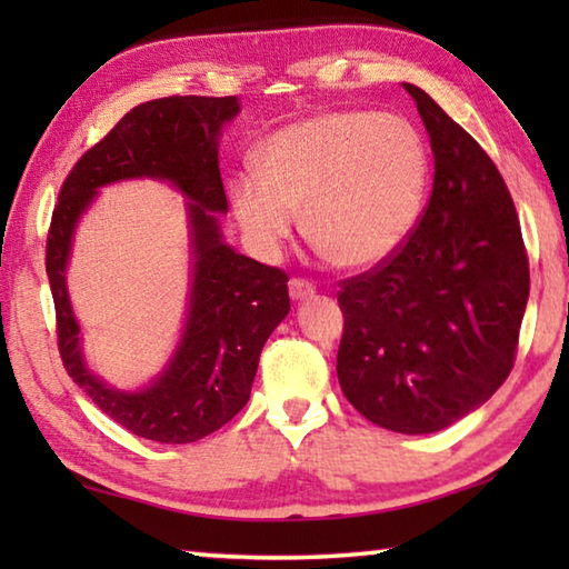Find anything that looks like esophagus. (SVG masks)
<instances>
[{
    "label": "esophagus",
    "mask_w": 569,
    "mask_h": 569,
    "mask_svg": "<svg viewBox=\"0 0 569 569\" xmlns=\"http://www.w3.org/2000/svg\"><path fill=\"white\" fill-rule=\"evenodd\" d=\"M288 293H291L293 301H306V298H311L316 293V286L308 283L306 278H291V281H288Z\"/></svg>",
    "instance_id": "obj_1"
}]
</instances>
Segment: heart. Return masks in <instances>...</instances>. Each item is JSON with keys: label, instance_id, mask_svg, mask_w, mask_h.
<instances>
[{"label": "heart", "instance_id": "b5f03b06", "mask_svg": "<svg viewBox=\"0 0 569 569\" xmlns=\"http://www.w3.org/2000/svg\"><path fill=\"white\" fill-rule=\"evenodd\" d=\"M427 142L409 120L366 110L323 112L276 130L261 168L230 176V203L261 256H276L303 210L308 238L343 268L397 253L419 223Z\"/></svg>", "mask_w": 569, "mask_h": 569}]
</instances>
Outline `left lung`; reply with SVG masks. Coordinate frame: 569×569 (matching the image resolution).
<instances>
[{
	"label": "left lung",
	"mask_w": 569,
	"mask_h": 569,
	"mask_svg": "<svg viewBox=\"0 0 569 569\" xmlns=\"http://www.w3.org/2000/svg\"><path fill=\"white\" fill-rule=\"evenodd\" d=\"M403 90L429 132L435 188L407 243L341 283L336 373L369 421L435 435L479 409L512 371L529 263L492 158L421 88Z\"/></svg>",
	"instance_id": "1"
}]
</instances>
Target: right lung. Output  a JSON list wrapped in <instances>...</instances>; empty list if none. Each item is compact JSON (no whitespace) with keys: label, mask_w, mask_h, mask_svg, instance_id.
Here are the masks:
<instances>
[{"label":"right lung","mask_w":569,"mask_h":569,"mask_svg":"<svg viewBox=\"0 0 569 569\" xmlns=\"http://www.w3.org/2000/svg\"><path fill=\"white\" fill-rule=\"evenodd\" d=\"M238 98H160L132 108L62 182L50 236L47 276L57 313V346L77 387L132 435L160 445H190L246 407L263 343L281 323L288 276L230 248L216 213H228L218 168V138L238 114ZM166 179L189 198L191 298L177 353L138 392L104 385L87 369L79 325L66 293V263L76 220L110 181Z\"/></svg>","instance_id":"add662e5"}]
</instances>
